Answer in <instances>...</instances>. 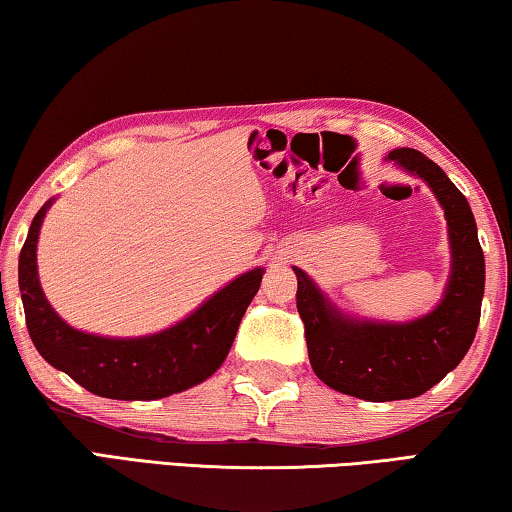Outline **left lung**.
<instances>
[{
	"mask_svg": "<svg viewBox=\"0 0 512 512\" xmlns=\"http://www.w3.org/2000/svg\"><path fill=\"white\" fill-rule=\"evenodd\" d=\"M388 160L422 178L445 210L452 273L438 307L409 323L354 320L293 266L311 368L334 391L368 402L418 397L463 361L479 327L485 284V259L467 198L420 151L395 149Z\"/></svg>",
	"mask_w": 512,
	"mask_h": 512,
	"instance_id": "left-lung-1",
	"label": "left lung"
}]
</instances>
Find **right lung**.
<instances>
[{
	"mask_svg": "<svg viewBox=\"0 0 512 512\" xmlns=\"http://www.w3.org/2000/svg\"><path fill=\"white\" fill-rule=\"evenodd\" d=\"M51 198L33 216L20 253V293L29 336L42 359L85 391L110 400H160L201 384L219 370L241 318L259 291L264 268L225 284L194 314L169 329L137 339H108L69 327L49 305L38 280V237Z\"/></svg>",
	"mask_w": 512,
	"mask_h": 512,
	"instance_id": "1",
	"label": "right lung"
}]
</instances>
